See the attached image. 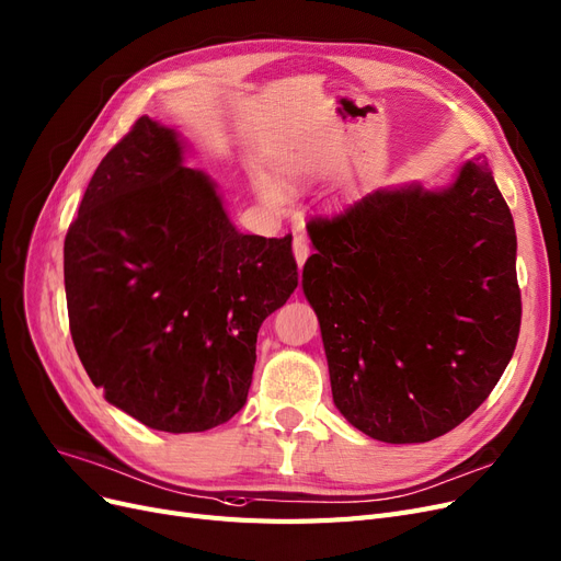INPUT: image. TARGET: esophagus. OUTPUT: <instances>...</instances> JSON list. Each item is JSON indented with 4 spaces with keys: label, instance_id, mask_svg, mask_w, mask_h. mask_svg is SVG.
<instances>
[{
    "label": "esophagus",
    "instance_id": "1",
    "mask_svg": "<svg viewBox=\"0 0 561 561\" xmlns=\"http://www.w3.org/2000/svg\"><path fill=\"white\" fill-rule=\"evenodd\" d=\"M293 251H295V257H297V264L301 266L306 262V257L310 255V241L304 237V234H297L293 239Z\"/></svg>",
    "mask_w": 561,
    "mask_h": 561
}]
</instances>
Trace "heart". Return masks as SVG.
I'll use <instances>...</instances> for the list:
<instances>
[{
  "label": "heart",
  "instance_id": "1",
  "mask_svg": "<svg viewBox=\"0 0 561 561\" xmlns=\"http://www.w3.org/2000/svg\"><path fill=\"white\" fill-rule=\"evenodd\" d=\"M260 188H262V195L268 199V203H272V205H278V203H280V193L276 191V186L262 182V184H260Z\"/></svg>",
  "mask_w": 561,
  "mask_h": 561
}]
</instances>
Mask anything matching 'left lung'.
<instances>
[{"label":"left lung","mask_w":561,"mask_h":561,"mask_svg":"<svg viewBox=\"0 0 561 561\" xmlns=\"http://www.w3.org/2000/svg\"><path fill=\"white\" fill-rule=\"evenodd\" d=\"M308 234L301 285L335 408L389 444L454 431L500 382L523 318L513 216L488 161L439 191L368 193Z\"/></svg>","instance_id":"1"}]
</instances>
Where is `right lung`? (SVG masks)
<instances>
[{
    "label": "right lung",
    "instance_id": "add662e5",
    "mask_svg": "<svg viewBox=\"0 0 561 561\" xmlns=\"http://www.w3.org/2000/svg\"><path fill=\"white\" fill-rule=\"evenodd\" d=\"M172 128L140 117L89 182L64 239L69 327L105 400L165 433L245 402L257 331L299 285L293 234H241Z\"/></svg>",
    "mask_w": 561,
    "mask_h": 561
}]
</instances>
